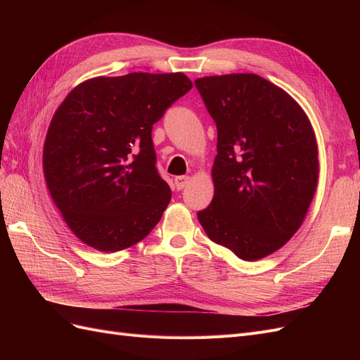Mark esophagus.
I'll return each mask as SVG.
<instances>
[{
    "instance_id": "obj_1",
    "label": "esophagus",
    "mask_w": 360,
    "mask_h": 360,
    "mask_svg": "<svg viewBox=\"0 0 360 360\" xmlns=\"http://www.w3.org/2000/svg\"><path fill=\"white\" fill-rule=\"evenodd\" d=\"M189 183V177L188 176H179L174 179V188H176L177 191H181L186 188V184Z\"/></svg>"
}]
</instances>
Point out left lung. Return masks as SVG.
<instances>
[{"label":"left lung","mask_w":360,"mask_h":360,"mask_svg":"<svg viewBox=\"0 0 360 360\" xmlns=\"http://www.w3.org/2000/svg\"><path fill=\"white\" fill-rule=\"evenodd\" d=\"M195 86L217 129L214 195L198 221L238 258H264L299 230L317 189L309 120L291 96L254 73L207 76Z\"/></svg>","instance_id":"1"}]
</instances>
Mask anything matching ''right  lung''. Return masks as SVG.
Wrapping results in <instances>:
<instances>
[{"instance_id": "1", "label": "right lung", "mask_w": 360, "mask_h": 360, "mask_svg": "<svg viewBox=\"0 0 360 360\" xmlns=\"http://www.w3.org/2000/svg\"><path fill=\"white\" fill-rule=\"evenodd\" d=\"M192 89L183 73H129L79 84L52 117L43 147L51 197L89 246L143 240L171 200L156 167L153 124Z\"/></svg>"}]
</instances>
